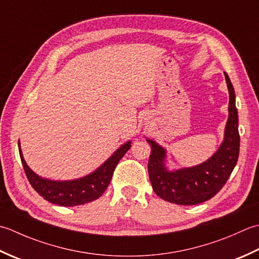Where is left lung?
I'll return each mask as SVG.
<instances>
[{"instance_id":"left-lung-1","label":"left lung","mask_w":259,"mask_h":259,"mask_svg":"<svg viewBox=\"0 0 259 259\" xmlns=\"http://www.w3.org/2000/svg\"><path fill=\"white\" fill-rule=\"evenodd\" d=\"M225 78L229 92V116L224 142L210 159L196 166L168 171L165 166L164 147L155 141L146 140L152 149L147 164L152 188L165 201L182 205L207 201L223 189L237 164L240 145L238 112L233 83L226 72Z\"/></svg>"}]
</instances>
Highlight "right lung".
I'll return each mask as SVG.
<instances>
[{"label":"right lung","instance_id":"add662e5","mask_svg":"<svg viewBox=\"0 0 259 259\" xmlns=\"http://www.w3.org/2000/svg\"><path fill=\"white\" fill-rule=\"evenodd\" d=\"M131 149V141L126 142L97 170L88 176L70 181H54L35 174L26 164L19 142V153L25 176L31 186L47 201L62 207H75L102 197L112 180L113 173L119 160Z\"/></svg>","mask_w":259,"mask_h":259}]
</instances>
